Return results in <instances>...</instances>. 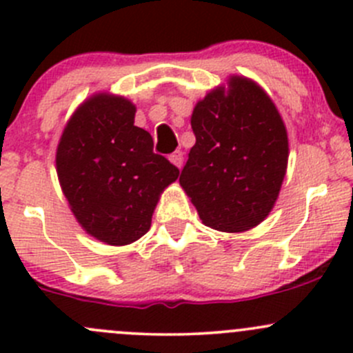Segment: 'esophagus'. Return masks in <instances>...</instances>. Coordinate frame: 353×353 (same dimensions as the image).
<instances>
[{"label": "esophagus", "instance_id": "34e87169", "mask_svg": "<svg viewBox=\"0 0 353 353\" xmlns=\"http://www.w3.org/2000/svg\"><path fill=\"white\" fill-rule=\"evenodd\" d=\"M169 160H170V162L174 163V165H176V167H179V169H181V165H183V160H184V157H183V152H181V150H176V152H172V154L169 155Z\"/></svg>", "mask_w": 353, "mask_h": 353}]
</instances>
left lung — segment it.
<instances>
[{"label":"left lung","instance_id":"8db88e82","mask_svg":"<svg viewBox=\"0 0 353 353\" xmlns=\"http://www.w3.org/2000/svg\"><path fill=\"white\" fill-rule=\"evenodd\" d=\"M196 143L179 183L199 219L222 232H243L275 205L288 160L287 130L272 99L248 78L227 94L210 92L191 116Z\"/></svg>","mask_w":353,"mask_h":353}]
</instances>
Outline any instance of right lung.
<instances>
[{
	"instance_id": "right-lung-1",
	"label": "right lung",
	"mask_w": 353,
	"mask_h": 353,
	"mask_svg": "<svg viewBox=\"0 0 353 353\" xmlns=\"http://www.w3.org/2000/svg\"><path fill=\"white\" fill-rule=\"evenodd\" d=\"M134 105L99 94L66 124L56 154L63 193L95 239L124 245L148 232L160 193L179 169L155 154L150 133L134 126Z\"/></svg>"
}]
</instances>
